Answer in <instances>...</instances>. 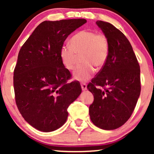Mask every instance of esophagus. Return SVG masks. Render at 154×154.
I'll return each mask as SVG.
<instances>
[{
    "mask_svg": "<svg viewBox=\"0 0 154 154\" xmlns=\"http://www.w3.org/2000/svg\"><path fill=\"white\" fill-rule=\"evenodd\" d=\"M81 88H82V90H87V85H86L85 83H82L81 84Z\"/></svg>",
    "mask_w": 154,
    "mask_h": 154,
    "instance_id": "1",
    "label": "esophagus"
}]
</instances>
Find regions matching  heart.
Segmentation results:
<instances>
[{
	"mask_svg": "<svg viewBox=\"0 0 154 154\" xmlns=\"http://www.w3.org/2000/svg\"><path fill=\"white\" fill-rule=\"evenodd\" d=\"M83 64L79 65L73 72V79L86 82L94 74V66L102 68L106 62L109 54V43L102 33L83 30L71 38L70 45L61 47L60 58L65 68L73 70L76 65L78 55Z\"/></svg>",
	"mask_w": 154,
	"mask_h": 154,
	"instance_id": "heart-1",
	"label": "heart"
}]
</instances>
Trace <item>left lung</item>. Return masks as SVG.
Returning <instances> with one entry per match:
<instances>
[{
	"label": "left lung",
	"instance_id": "left-lung-1",
	"mask_svg": "<svg viewBox=\"0 0 154 154\" xmlns=\"http://www.w3.org/2000/svg\"><path fill=\"white\" fill-rule=\"evenodd\" d=\"M96 24L106 35L109 54L106 62L88 85L94 95L90 119L103 130L119 128L131 116L141 91L140 67L125 35L109 22Z\"/></svg>",
	"mask_w": 154,
	"mask_h": 154
}]
</instances>
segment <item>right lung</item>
<instances>
[{
	"label": "right lung",
	"mask_w": 154,
	"mask_h": 154,
	"mask_svg": "<svg viewBox=\"0 0 154 154\" xmlns=\"http://www.w3.org/2000/svg\"><path fill=\"white\" fill-rule=\"evenodd\" d=\"M87 22L85 19L44 21L19 52L14 71L17 108L25 121L45 132L66 123L67 109L82 92L78 81L67 83L71 73L60 58L69 35Z\"/></svg>",
	"instance_id": "add662e5"
}]
</instances>
